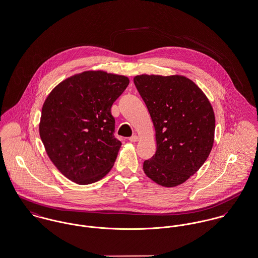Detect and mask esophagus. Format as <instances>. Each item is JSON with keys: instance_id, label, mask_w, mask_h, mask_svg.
Returning a JSON list of instances; mask_svg holds the SVG:
<instances>
[{"instance_id": "obj_1", "label": "esophagus", "mask_w": 258, "mask_h": 258, "mask_svg": "<svg viewBox=\"0 0 258 258\" xmlns=\"http://www.w3.org/2000/svg\"><path fill=\"white\" fill-rule=\"evenodd\" d=\"M129 141H130V142H132V143L137 142V141H139V137H138L137 135H134V136H132V137H130V138H129Z\"/></svg>"}]
</instances>
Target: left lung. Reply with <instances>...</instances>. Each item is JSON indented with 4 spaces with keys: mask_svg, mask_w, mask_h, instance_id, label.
<instances>
[{
    "mask_svg": "<svg viewBox=\"0 0 258 258\" xmlns=\"http://www.w3.org/2000/svg\"><path fill=\"white\" fill-rule=\"evenodd\" d=\"M134 84L156 130L157 152L144 162V172L159 185L177 186L210 155L215 136L211 103L184 76L140 75Z\"/></svg>",
    "mask_w": 258,
    "mask_h": 258,
    "instance_id": "left-lung-1",
    "label": "left lung"
}]
</instances>
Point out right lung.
Returning <instances> with one entry per match:
<instances>
[{
  "label": "right lung",
  "mask_w": 258,
  "mask_h": 258,
  "mask_svg": "<svg viewBox=\"0 0 258 258\" xmlns=\"http://www.w3.org/2000/svg\"><path fill=\"white\" fill-rule=\"evenodd\" d=\"M129 85L125 76L86 71L56 86L41 111L39 135L47 155L72 181L91 184L112 168L121 142L111 106Z\"/></svg>",
  "instance_id": "obj_1"
}]
</instances>
